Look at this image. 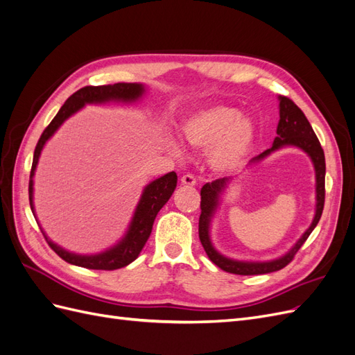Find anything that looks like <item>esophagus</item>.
Listing matches in <instances>:
<instances>
[{"mask_svg": "<svg viewBox=\"0 0 355 355\" xmlns=\"http://www.w3.org/2000/svg\"><path fill=\"white\" fill-rule=\"evenodd\" d=\"M180 184L185 185V187H194L197 184V180L192 175H184L180 178Z\"/></svg>", "mask_w": 355, "mask_h": 355, "instance_id": "obj_1", "label": "esophagus"}]
</instances>
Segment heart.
I'll use <instances>...</instances> for the list:
<instances>
[{
    "label": "heart",
    "mask_w": 355,
    "mask_h": 355,
    "mask_svg": "<svg viewBox=\"0 0 355 355\" xmlns=\"http://www.w3.org/2000/svg\"><path fill=\"white\" fill-rule=\"evenodd\" d=\"M185 141L198 149H210L209 163L216 170H237L249 157L256 128L250 118L225 105H209L191 112L180 125ZM179 154L180 149L173 145Z\"/></svg>",
    "instance_id": "b5f03b06"
}]
</instances>
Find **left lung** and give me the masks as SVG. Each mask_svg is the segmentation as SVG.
<instances>
[{
	"label": "left lung",
	"instance_id": "obj_1",
	"mask_svg": "<svg viewBox=\"0 0 355 355\" xmlns=\"http://www.w3.org/2000/svg\"><path fill=\"white\" fill-rule=\"evenodd\" d=\"M278 101H280V121L277 125V137L274 139V144L270 149H266L262 154L253 157L249 161V166H254L261 163L263 158L271 155L274 151H278L284 146H296L302 149L306 153L313 161L314 168H315V216L313 219L311 227L304 232L302 237L297 240V243L290 249L284 256L278 257V259L270 261V262H243V261H234L230 257H225L220 254L216 249H214L211 240H210V222L214 211H216L220 196L223 191L227 189L232 178H220L201 188V214H200V222H198V235L200 241L206 250L209 259L218 265L220 270L231 272V274H239V275H259V274H268L282 270L286 265L292 262L297 250L302 247V244L309 237V234L314 231L317 223L321 218V213H323L324 207V178H326V159H324V151L320 145L318 137L315 136L313 127H311L309 121L306 120L305 114L300 111L299 106L290 101L286 96H278Z\"/></svg>",
	"mask_w": 355,
	"mask_h": 355
}]
</instances>
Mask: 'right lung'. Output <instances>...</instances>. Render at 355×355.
<instances>
[{"label": "right lung", "mask_w": 355, "mask_h": 355, "mask_svg": "<svg viewBox=\"0 0 355 355\" xmlns=\"http://www.w3.org/2000/svg\"><path fill=\"white\" fill-rule=\"evenodd\" d=\"M144 93H145L144 84L116 83V84H108V85H85V87L75 92L71 98H68V101L63 103L56 116L53 118L51 123L46 127V130L42 132L40 141L35 146L34 161H32L31 178H29V204L34 216H35L34 180H32V178H34L42 148H44L46 142L63 124V121L68 120L71 115L80 111L83 106L87 103H106V102L130 103L141 99ZM176 184H178V176L175 171H170V173L161 176L154 182H151L149 185H146L142 192L141 200H139V204L133 214V219L130 222V227H128L125 235L121 239V241H118L114 247H111V249L105 250L102 253L89 254V256L71 253L65 249H62L60 245L55 244L51 240H49L44 231H42V234H44V237L51 249L68 263L89 268V270H103V271L118 270V268H123V266H127L128 263H132L139 256V253L142 252L145 243L148 241L149 235H151L157 213L168 201L171 194H173Z\"/></svg>", "instance_id": "right-lung-1"}]
</instances>
